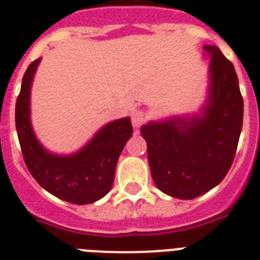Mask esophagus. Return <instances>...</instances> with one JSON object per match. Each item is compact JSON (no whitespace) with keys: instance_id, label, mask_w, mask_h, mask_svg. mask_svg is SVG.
<instances>
[{"instance_id":"obj_1","label":"esophagus","mask_w":260,"mask_h":260,"mask_svg":"<svg viewBox=\"0 0 260 260\" xmlns=\"http://www.w3.org/2000/svg\"><path fill=\"white\" fill-rule=\"evenodd\" d=\"M144 121H145V113H144V111L135 110L132 112V125L135 128H139V126L143 125Z\"/></svg>"}]
</instances>
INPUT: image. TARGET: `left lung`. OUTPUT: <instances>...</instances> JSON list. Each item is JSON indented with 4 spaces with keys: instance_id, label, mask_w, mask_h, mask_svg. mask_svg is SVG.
I'll list each match as a JSON object with an SVG mask.
<instances>
[{
    "instance_id": "1",
    "label": "left lung",
    "mask_w": 260,
    "mask_h": 260,
    "mask_svg": "<svg viewBox=\"0 0 260 260\" xmlns=\"http://www.w3.org/2000/svg\"><path fill=\"white\" fill-rule=\"evenodd\" d=\"M205 50L211 55V84L204 116L140 128L154 184L181 200L198 197L223 180L243 124V98L233 63L217 46H205Z\"/></svg>"
}]
</instances>
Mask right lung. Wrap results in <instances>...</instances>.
I'll use <instances>...</instances> for the list:
<instances>
[{
	"label": "right lung",
	"instance_id": "1",
	"mask_svg": "<svg viewBox=\"0 0 260 260\" xmlns=\"http://www.w3.org/2000/svg\"><path fill=\"white\" fill-rule=\"evenodd\" d=\"M41 59L30 63L15 103V128L26 167L43 189L75 205L103 198L113 184L115 169L124 145L132 136L129 117L107 124L84 149L74 156L47 153L30 125V86Z\"/></svg>",
	"mask_w": 260,
	"mask_h": 260
}]
</instances>
